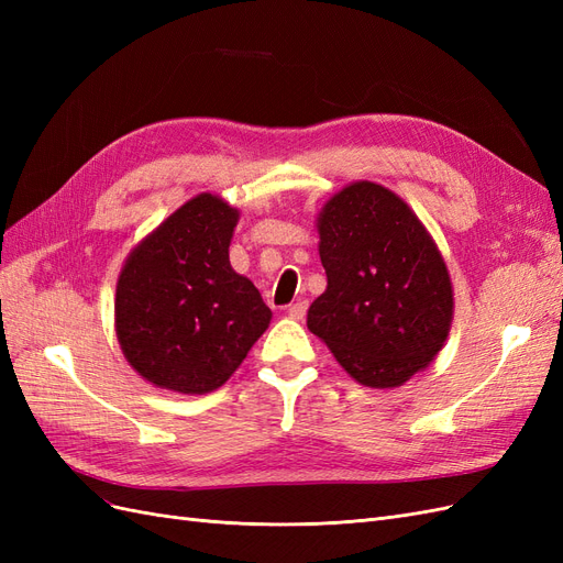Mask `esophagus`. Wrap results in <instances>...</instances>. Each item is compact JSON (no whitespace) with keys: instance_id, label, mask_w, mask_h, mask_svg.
I'll return each mask as SVG.
<instances>
[{"instance_id":"esophagus-1","label":"esophagus","mask_w":563,"mask_h":563,"mask_svg":"<svg viewBox=\"0 0 563 563\" xmlns=\"http://www.w3.org/2000/svg\"><path fill=\"white\" fill-rule=\"evenodd\" d=\"M286 312H288V317H291V319H302L305 312H308V300L291 302V305H288Z\"/></svg>"}]
</instances>
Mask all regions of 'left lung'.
Here are the masks:
<instances>
[{"mask_svg":"<svg viewBox=\"0 0 563 563\" xmlns=\"http://www.w3.org/2000/svg\"><path fill=\"white\" fill-rule=\"evenodd\" d=\"M327 291L308 312L354 380L397 387L444 345L453 291L444 261L406 203L376 183H352L319 216Z\"/></svg>","mask_w":563,"mask_h":563,"instance_id":"left-lung-1","label":"left lung"}]
</instances>
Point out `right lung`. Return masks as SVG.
<instances>
[{
	"instance_id": "right-lung-1",
	"label": "right lung",
	"mask_w": 563,
	"mask_h": 563,
	"mask_svg": "<svg viewBox=\"0 0 563 563\" xmlns=\"http://www.w3.org/2000/svg\"><path fill=\"white\" fill-rule=\"evenodd\" d=\"M236 209L199 195L135 249L117 282V338L152 385L203 395L223 385L272 312L230 265Z\"/></svg>"
}]
</instances>
